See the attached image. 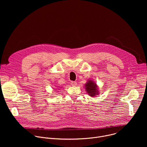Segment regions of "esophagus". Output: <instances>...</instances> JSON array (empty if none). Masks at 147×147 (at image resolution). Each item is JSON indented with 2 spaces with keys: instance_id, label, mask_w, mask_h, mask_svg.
Wrapping results in <instances>:
<instances>
[{
  "instance_id": "34e87169",
  "label": "esophagus",
  "mask_w": 147,
  "mask_h": 147,
  "mask_svg": "<svg viewBox=\"0 0 147 147\" xmlns=\"http://www.w3.org/2000/svg\"><path fill=\"white\" fill-rule=\"evenodd\" d=\"M71 84L72 86H76L77 84V82L76 81H72L71 82Z\"/></svg>"
}]
</instances>
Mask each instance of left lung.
Wrapping results in <instances>:
<instances>
[{
	"label": "left lung",
	"mask_w": 147,
	"mask_h": 147,
	"mask_svg": "<svg viewBox=\"0 0 147 147\" xmlns=\"http://www.w3.org/2000/svg\"><path fill=\"white\" fill-rule=\"evenodd\" d=\"M85 89L87 93L91 97L98 96L99 94V87L95 82L94 79H89L85 84Z\"/></svg>",
	"instance_id": "8db88e82"
}]
</instances>
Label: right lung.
I'll return each instance as SVG.
<instances>
[{
    "mask_svg": "<svg viewBox=\"0 0 147 147\" xmlns=\"http://www.w3.org/2000/svg\"><path fill=\"white\" fill-rule=\"evenodd\" d=\"M59 88H56V89H59ZM60 88H61V87H60ZM59 90H60V89H59Z\"/></svg>",
    "mask_w": 147,
    "mask_h": 147,
    "instance_id": "add662e5",
    "label": "right lung"
}]
</instances>
